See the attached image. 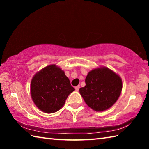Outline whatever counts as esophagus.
<instances>
[{
  "instance_id": "1",
  "label": "esophagus",
  "mask_w": 149,
  "mask_h": 149,
  "mask_svg": "<svg viewBox=\"0 0 149 149\" xmlns=\"http://www.w3.org/2000/svg\"><path fill=\"white\" fill-rule=\"evenodd\" d=\"M79 88H80V86H79V85H77V86H76V87H75V90H76V91H79Z\"/></svg>"
}]
</instances>
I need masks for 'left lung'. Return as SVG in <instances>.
Returning a JSON list of instances; mask_svg holds the SVG:
<instances>
[{"label":"left lung","instance_id":"left-lung-1","mask_svg":"<svg viewBox=\"0 0 149 149\" xmlns=\"http://www.w3.org/2000/svg\"><path fill=\"white\" fill-rule=\"evenodd\" d=\"M122 90L121 77L107 67L90 71L85 78V86L79 93L89 107L97 112L110 108L117 101Z\"/></svg>","mask_w":149,"mask_h":149}]
</instances>
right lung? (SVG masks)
Returning a JSON list of instances; mask_svg holds the SVG:
<instances>
[{"instance_id":"1","label":"right lung","mask_w":149,"mask_h":149,"mask_svg":"<svg viewBox=\"0 0 149 149\" xmlns=\"http://www.w3.org/2000/svg\"><path fill=\"white\" fill-rule=\"evenodd\" d=\"M74 90L64 72L55 64L36 73L31 82L33 101L39 110L49 114L59 110Z\"/></svg>"}]
</instances>
